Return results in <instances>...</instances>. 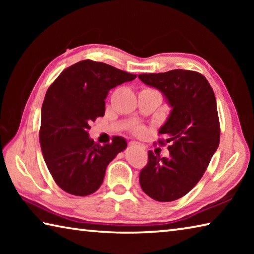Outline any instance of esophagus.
<instances>
[{
  "label": "esophagus",
  "instance_id": "esophagus-1",
  "mask_svg": "<svg viewBox=\"0 0 254 254\" xmlns=\"http://www.w3.org/2000/svg\"><path fill=\"white\" fill-rule=\"evenodd\" d=\"M128 147H139V148H143L142 145H141L140 143L135 142V141H131V142H128Z\"/></svg>",
  "mask_w": 254,
  "mask_h": 254
}]
</instances>
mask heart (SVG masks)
I'll use <instances>...</instances> for the list:
<instances>
[{
	"label": "heart",
	"mask_w": 254,
	"mask_h": 254,
	"mask_svg": "<svg viewBox=\"0 0 254 254\" xmlns=\"http://www.w3.org/2000/svg\"><path fill=\"white\" fill-rule=\"evenodd\" d=\"M135 133H136V134H143V133H144V128L143 127H136L135 128Z\"/></svg>",
	"instance_id": "1"
}]
</instances>
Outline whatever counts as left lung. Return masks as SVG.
I'll list each match as a JSON object with an SVG mask.
<instances>
[{"instance_id": "8db88e82", "label": "left lung", "mask_w": 254, "mask_h": 254, "mask_svg": "<svg viewBox=\"0 0 254 254\" xmlns=\"http://www.w3.org/2000/svg\"><path fill=\"white\" fill-rule=\"evenodd\" d=\"M139 78L166 96L173 107L159 130L169 143V158L148 152V163L140 173L142 190L158 201L182 198L196 186L220 144L216 98L208 80L199 72L174 69L141 74Z\"/></svg>"}]
</instances>
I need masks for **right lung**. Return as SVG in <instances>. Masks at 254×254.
<instances>
[{"label":"right lung","mask_w":254,"mask_h":254,"mask_svg":"<svg viewBox=\"0 0 254 254\" xmlns=\"http://www.w3.org/2000/svg\"><path fill=\"white\" fill-rule=\"evenodd\" d=\"M136 75L104 63L81 60L62 71L46 93L39 141L55 183L68 194L87 196L101 187L109 163L127 148L114 136L102 147L88 136L89 123L104 117L112 88Z\"/></svg>","instance_id":"obj_1"}]
</instances>
